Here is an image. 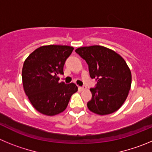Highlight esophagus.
<instances>
[{"instance_id":"1","label":"esophagus","mask_w":152,"mask_h":152,"mask_svg":"<svg viewBox=\"0 0 152 152\" xmlns=\"http://www.w3.org/2000/svg\"><path fill=\"white\" fill-rule=\"evenodd\" d=\"M87 89V88H86V86H83V87H81V86H79V90H80V91H85V90Z\"/></svg>"}]
</instances>
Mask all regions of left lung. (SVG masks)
Wrapping results in <instances>:
<instances>
[{
  "label": "left lung",
  "instance_id": "1",
  "mask_svg": "<svg viewBox=\"0 0 152 152\" xmlns=\"http://www.w3.org/2000/svg\"><path fill=\"white\" fill-rule=\"evenodd\" d=\"M76 52L88 65L90 76L97 86L90 88L92 98L87 106L98 115L117 111L129 95L132 74L125 60L114 50L100 45L81 47Z\"/></svg>",
  "mask_w": 152,
  "mask_h": 152
}]
</instances>
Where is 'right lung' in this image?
I'll return each mask as SVG.
<instances>
[{"label":"right lung","mask_w":152,"mask_h":152,"mask_svg":"<svg viewBox=\"0 0 152 152\" xmlns=\"http://www.w3.org/2000/svg\"><path fill=\"white\" fill-rule=\"evenodd\" d=\"M73 48L67 45H44L35 49L23 64V89L34 108L47 116L62 113L71 96L78 91L73 83H59L64 65Z\"/></svg>","instance_id":"obj_1"}]
</instances>
